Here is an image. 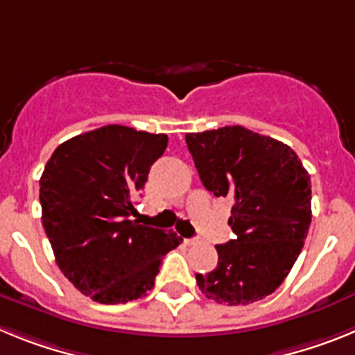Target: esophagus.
<instances>
[{
	"label": "esophagus",
	"mask_w": 355,
	"mask_h": 355,
	"mask_svg": "<svg viewBox=\"0 0 355 355\" xmlns=\"http://www.w3.org/2000/svg\"><path fill=\"white\" fill-rule=\"evenodd\" d=\"M184 245H196V240L193 238H184Z\"/></svg>",
	"instance_id": "esophagus-1"
}]
</instances>
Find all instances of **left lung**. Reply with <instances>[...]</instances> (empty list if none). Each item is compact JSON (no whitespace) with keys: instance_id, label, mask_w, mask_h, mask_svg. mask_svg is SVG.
<instances>
[{"instance_id":"8db88e82","label":"left lung","mask_w":355,"mask_h":355,"mask_svg":"<svg viewBox=\"0 0 355 355\" xmlns=\"http://www.w3.org/2000/svg\"><path fill=\"white\" fill-rule=\"evenodd\" d=\"M199 178L215 197L233 200L236 234L215 245L218 265L197 274L218 304L247 306L274 293L299 258L311 224V180L286 144L243 126L187 133Z\"/></svg>"}]
</instances>
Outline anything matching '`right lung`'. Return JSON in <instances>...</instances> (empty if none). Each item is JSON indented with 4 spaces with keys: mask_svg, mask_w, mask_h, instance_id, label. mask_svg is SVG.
<instances>
[{
    "mask_svg": "<svg viewBox=\"0 0 355 355\" xmlns=\"http://www.w3.org/2000/svg\"><path fill=\"white\" fill-rule=\"evenodd\" d=\"M168 137L108 124L60 144L40 178L42 225L72 286L101 304L146 297L183 238L142 225L135 197Z\"/></svg>",
    "mask_w": 355,
    "mask_h": 355,
    "instance_id": "obj_1",
    "label": "right lung"
}]
</instances>
